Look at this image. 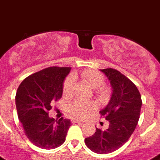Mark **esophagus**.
I'll use <instances>...</instances> for the list:
<instances>
[{
    "label": "esophagus",
    "instance_id": "esophagus-1",
    "mask_svg": "<svg viewBox=\"0 0 160 160\" xmlns=\"http://www.w3.org/2000/svg\"><path fill=\"white\" fill-rule=\"evenodd\" d=\"M72 122L73 123H83V120H81V119H75V118H73V119H72Z\"/></svg>",
    "mask_w": 160,
    "mask_h": 160
}]
</instances>
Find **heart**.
<instances>
[{
	"label": "heart",
	"instance_id": "heart-1",
	"mask_svg": "<svg viewBox=\"0 0 160 160\" xmlns=\"http://www.w3.org/2000/svg\"><path fill=\"white\" fill-rule=\"evenodd\" d=\"M81 77L92 88H99L98 92L100 95L106 93V89L102 86L104 83V77L101 72L96 70H86L81 73ZM75 82H76V78L73 75H70L64 80L63 84V93L65 96L71 94ZM96 107L97 106L95 102L77 99L71 102L68 106V108L72 116L77 118H84L94 112L96 109Z\"/></svg>",
	"mask_w": 160,
	"mask_h": 160
}]
</instances>
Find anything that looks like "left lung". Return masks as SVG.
I'll return each mask as SVG.
<instances>
[{
    "label": "left lung",
    "mask_w": 160,
    "mask_h": 160,
    "mask_svg": "<svg viewBox=\"0 0 160 160\" xmlns=\"http://www.w3.org/2000/svg\"><path fill=\"white\" fill-rule=\"evenodd\" d=\"M100 71L112 88L108 104L100 112L101 117L109 121V127L104 131L96 128L84 142L95 153L108 154L119 149L131 137L139 121L142 100L135 83L120 72L111 68Z\"/></svg>",
    "instance_id": "left-lung-1"
}]
</instances>
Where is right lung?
Instances as JSON below:
<instances>
[{
	"mask_svg": "<svg viewBox=\"0 0 160 160\" xmlns=\"http://www.w3.org/2000/svg\"><path fill=\"white\" fill-rule=\"evenodd\" d=\"M69 67L47 68L24 79L17 91V115L24 134L35 146L54 149L65 141L71 126L69 119L50 118L51 103L57 101L63 93V83Z\"/></svg>",
	"mask_w": 160,
	"mask_h": 160,
	"instance_id": "add662e5",
	"label": "right lung"
}]
</instances>
